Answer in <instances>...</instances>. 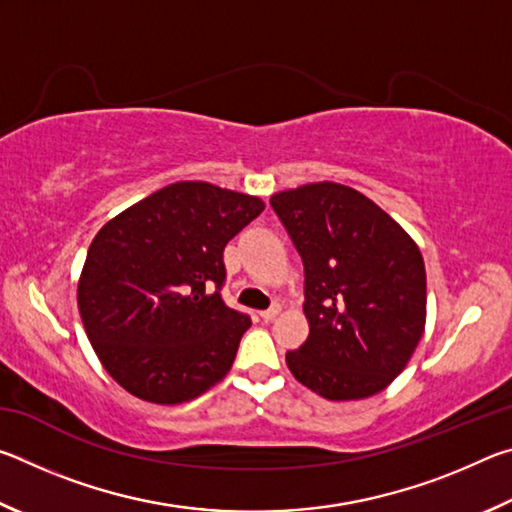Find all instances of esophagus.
Here are the masks:
<instances>
[{
	"label": "esophagus",
	"mask_w": 512,
	"mask_h": 512,
	"mask_svg": "<svg viewBox=\"0 0 512 512\" xmlns=\"http://www.w3.org/2000/svg\"><path fill=\"white\" fill-rule=\"evenodd\" d=\"M280 314V305H275V307H271V309H264V311H259V318L264 320V323H271V320Z\"/></svg>",
	"instance_id": "esophagus-1"
}]
</instances>
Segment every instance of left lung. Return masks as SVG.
<instances>
[{"mask_svg": "<svg viewBox=\"0 0 512 512\" xmlns=\"http://www.w3.org/2000/svg\"><path fill=\"white\" fill-rule=\"evenodd\" d=\"M305 264L307 341L291 375L332 402L363 400L411 361L427 323V273L415 241L352 187L309 183L271 196Z\"/></svg>", "mask_w": 512, "mask_h": 512, "instance_id": "8db88e82", "label": "left lung"}]
</instances>
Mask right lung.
I'll return each mask as SVG.
<instances>
[{"instance_id":"obj_1","label":"right lung","mask_w":512,"mask_h":512,"mask_svg":"<svg viewBox=\"0 0 512 512\" xmlns=\"http://www.w3.org/2000/svg\"><path fill=\"white\" fill-rule=\"evenodd\" d=\"M262 212L257 196L180 180L97 232L76 300L101 366L124 391L183 404L228 375L250 318L219 293L223 248Z\"/></svg>"}]
</instances>
